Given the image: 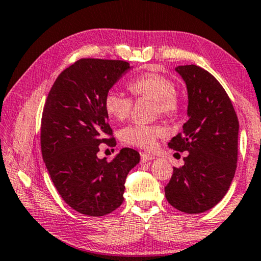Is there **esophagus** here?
I'll use <instances>...</instances> for the list:
<instances>
[{"mask_svg": "<svg viewBox=\"0 0 261 261\" xmlns=\"http://www.w3.org/2000/svg\"><path fill=\"white\" fill-rule=\"evenodd\" d=\"M141 159H142L143 163H147V162L152 161L153 155L150 154V153H146V152H142L141 153Z\"/></svg>", "mask_w": 261, "mask_h": 261, "instance_id": "34e87169", "label": "esophagus"}]
</instances>
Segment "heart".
I'll use <instances>...</instances> for the list:
<instances>
[{"label": "heart", "instance_id": "obj_1", "mask_svg": "<svg viewBox=\"0 0 261 261\" xmlns=\"http://www.w3.org/2000/svg\"><path fill=\"white\" fill-rule=\"evenodd\" d=\"M129 89L132 95L138 98L152 100L155 114L173 115L179 108V99L173 83L161 73L146 72L136 77L129 83ZM104 109L111 118L123 122L130 116L132 99L122 92L110 90L104 97ZM164 132V129L158 125L131 124L120 131V139L132 146L151 149L155 139Z\"/></svg>", "mask_w": 261, "mask_h": 261}]
</instances>
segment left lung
Here are the masks:
<instances>
[{"mask_svg": "<svg viewBox=\"0 0 261 261\" xmlns=\"http://www.w3.org/2000/svg\"><path fill=\"white\" fill-rule=\"evenodd\" d=\"M174 70L188 90L189 120L169 146L189 154L184 165L173 168L165 197L179 211L197 215L216 206L230 189L238 159L239 122L230 97L211 73L194 64Z\"/></svg>", "mask_w": 261, "mask_h": 261, "instance_id": "left-lung-1", "label": "left lung"}]
</instances>
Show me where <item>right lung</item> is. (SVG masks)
<instances>
[{
    "instance_id": "1",
    "label": "right lung",
    "mask_w": 261,
    "mask_h": 261,
    "mask_svg": "<svg viewBox=\"0 0 261 261\" xmlns=\"http://www.w3.org/2000/svg\"><path fill=\"white\" fill-rule=\"evenodd\" d=\"M127 62L83 58L57 77L43 109L41 147L46 170L58 193L75 211L106 216L124 200L127 173L141 161L137 151L124 147L111 162L98 158L99 145L115 146L104 109V97Z\"/></svg>"
}]
</instances>
